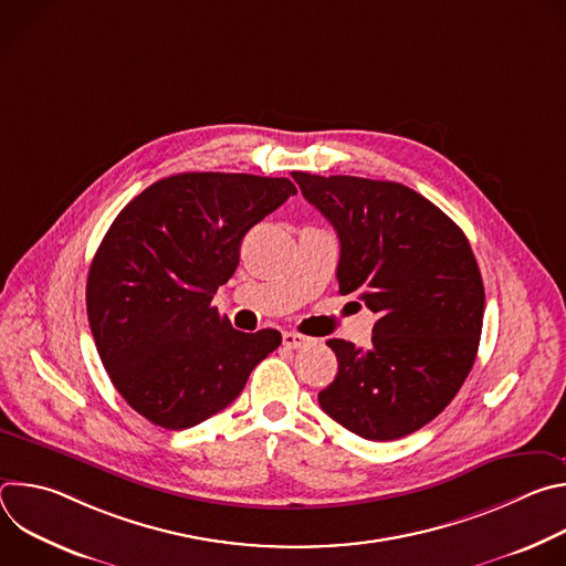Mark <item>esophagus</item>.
Here are the masks:
<instances>
[{"label": "esophagus", "instance_id": "1", "mask_svg": "<svg viewBox=\"0 0 566 566\" xmlns=\"http://www.w3.org/2000/svg\"><path fill=\"white\" fill-rule=\"evenodd\" d=\"M282 340H284V345L291 347V349H300V347L308 345V338L302 336V334H295V332H284V334H282Z\"/></svg>", "mask_w": 566, "mask_h": 566}]
</instances>
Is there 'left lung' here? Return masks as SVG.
Segmentation results:
<instances>
[{
    "label": "left lung",
    "instance_id": "1",
    "mask_svg": "<svg viewBox=\"0 0 566 566\" xmlns=\"http://www.w3.org/2000/svg\"><path fill=\"white\" fill-rule=\"evenodd\" d=\"M340 239L338 284L376 313L371 347L327 340L338 374L319 408L369 441L408 437L439 417L472 369L483 282L463 230L394 181L293 172Z\"/></svg>",
    "mask_w": 566,
    "mask_h": 566
}]
</instances>
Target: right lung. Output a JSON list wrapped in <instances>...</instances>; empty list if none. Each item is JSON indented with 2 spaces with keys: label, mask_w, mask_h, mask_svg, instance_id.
I'll list each match as a JSON object with an SVG mask.
<instances>
[{
  "label": "right lung",
  "mask_w": 566,
  "mask_h": 566,
  "mask_svg": "<svg viewBox=\"0 0 566 566\" xmlns=\"http://www.w3.org/2000/svg\"><path fill=\"white\" fill-rule=\"evenodd\" d=\"M295 186L280 177L186 172L132 199L109 226L87 277L98 356L140 417L192 428L228 408L282 336L244 334L212 306L244 234Z\"/></svg>",
  "instance_id": "right-lung-1"
}]
</instances>
